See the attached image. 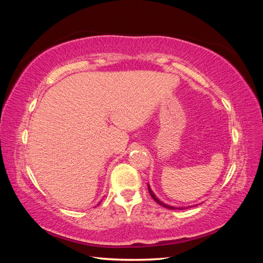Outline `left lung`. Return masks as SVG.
<instances>
[{
    "instance_id": "8db88e82",
    "label": "left lung",
    "mask_w": 263,
    "mask_h": 263,
    "mask_svg": "<svg viewBox=\"0 0 263 263\" xmlns=\"http://www.w3.org/2000/svg\"><path fill=\"white\" fill-rule=\"evenodd\" d=\"M148 191H149V193H150V195H151V197L154 198V200L159 204V205H161L162 208H165V209H168V210H178L177 208H174V206H171V205H166V204H164L163 202H161L160 200H159V198L155 195V193L153 192V191H151V189H150V186H149V184H148ZM182 208H179V210H181ZM183 210V209H182Z\"/></svg>"
}]
</instances>
